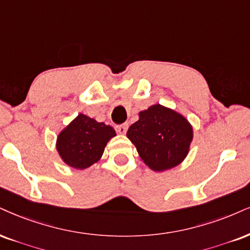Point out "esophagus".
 <instances>
[{
    "mask_svg": "<svg viewBox=\"0 0 250 250\" xmlns=\"http://www.w3.org/2000/svg\"><path fill=\"white\" fill-rule=\"evenodd\" d=\"M127 127H128L127 124H122V125L117 126L116 130H117V132H118V133H120V134H125L126 131H127Z\"/></svg>",
    "mask_w": 250,
    "mask_h": 250,
    "instance_id": "1",
    "label": "esophagus"
}]
</instances>
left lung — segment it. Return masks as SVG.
Here are the masks:
<instances>
[{
  "label": "left lung",
  "instance_id": "obj_1",
  "mask_svg": "<svg viewBox=\"0 0 250 250\" xmlns=\"http://www.w3.org/2000/svg\"><path fill=\"white\" fill-rule=\"evenodd\" d=\"M126 135L143 161L153 170L162 171L176 167L186 158L192 127L180 113L155 104L141 111Z\"/></svg>",
  "mask_w": 250,
  "mask_h": 250
}]
</instances>
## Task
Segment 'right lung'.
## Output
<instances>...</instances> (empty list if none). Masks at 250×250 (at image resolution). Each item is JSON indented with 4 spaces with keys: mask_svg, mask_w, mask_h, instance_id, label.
Returning a JSON list of instances; mask_svg holds the SVG:
<instances>
[{
    "mask_svg": "<svg viewBox=\"0 0 250 250\" xmlns=\"http://www.w3.org/2000/svg\"><path fill=\"white\" fill-rule=\"evenodd\" d=\"M115 135L110 125L81 113L59 134L57 148L70 167L85 169L101 159L107 141Z\"/></svg>",
    "mask_w": 250,
    "mask_h": 250,
    "instance_id": "add662e5",
    "label": "right lung"
}]
</instances>
